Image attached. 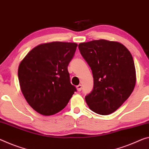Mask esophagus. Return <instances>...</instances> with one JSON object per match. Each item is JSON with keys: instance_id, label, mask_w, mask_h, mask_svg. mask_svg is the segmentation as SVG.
<instances>
[{"instance_id": "1", "label": "esophagus", "mask_w": 149, "mask_h": 149, "mask_svg": "<svg viewBox=\"0 0 149 149\" xmlns=\"http://www.w3.org/2000/svg\"><path fill=\"white\" fill-rule=\"evenodd\" d=\"M77 88L78 91H81L82 90V85L81 84H79V85L77 86Z\"/></svg>"}]
</instances>
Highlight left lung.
<instances>
[{"instance_id":"left-lung-1","label":"left lung","mask_w":149,"mask_h":149,"mask_svg":"<svg viewBox=\"0 0 149 149\" xmlns=\"http://www.w3.org/2000/svg\"><path fill=\"white\" fill-rule=\"evenodd\" d=\"M79 49L93 75V89L85 97L86 103L97 114L113 113L127 100L135 86L132 54L120 43L103 39L80 43Z\"/></svg>"}]
</instances>
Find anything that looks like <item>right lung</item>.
Segmentation results:
<instances>
[{
    "label": "right lung",
    "mask_w": 149,
    "mask_h": 149,
    "mask_svg": "<svg viewBox=\"0 0 149 149\" xmlns=\"http://www.w3.org/2000/svg\"><path fill=\"white\" fill-rule=\"evenodd\" d=\"M77 44L52 42L31 50L20 63L18 76L25 99L42 115H52L67 106L77 88L70 81L68 64Z\"/></svg>",
    "instance_id": "obj_1"
}]
</instances>
